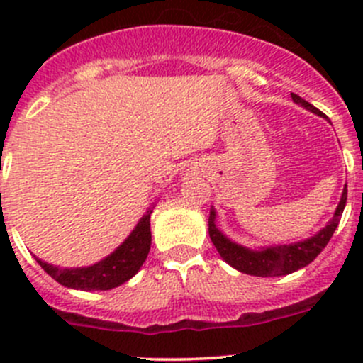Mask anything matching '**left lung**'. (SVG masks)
Listing matches in <instances>:
<instances>
[{"instance_id": "1", "label": "left lung", "mask_w": 363, "mask_h": 363, "mask_svg": "<svg viewBox=\"0 0 363 363\" xmlns=\"http://www.w3.org/2000/svg\"><path fill=\"white\" fill-rule=\"evenodd\" d=\"M295 104L300 107L307 108L309 112L316 113V116H323L321 111L309 104V101L302 100L298 94L291 93ZM347 200V186H344L342 195H340V202L334 212V218L327 223V226L314 233L313 237L300 242L294 244H281V246H267V247H246L240 244L233 242L232 239L225 235L221 230L216 225V208H211V216H208V235H211L212 244L218 250L219 256L228 263L230 267L237 269L242 274H250V276L258 277H277L286 276V274L295 272V270L303 269L309 265L325 246L328 240L334 235L335 228H337L340 216H342L344 207H346Z\"/></svg>"}]
</instances>
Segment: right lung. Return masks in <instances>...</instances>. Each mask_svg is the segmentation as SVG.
<instances>
[{"label":"right lung","mask_w":363,"mask_h":363,"mask_svg":"<svg viewBox=\"0 0 363 363\" xmlns=\"http://www.w3.org/2000/svg\"><path fill=\"white\" fill-rule=\"evenodd\" d=\"M152 207L147 208L133 232L126 237L123 244L112 251L107 258L93 263L89 267H75V269H63L52 265L43 259L36 258L38 265L63 286L72 290L93 291V290H112L130 281L140 270L151 250V214Z\"/></svg>","instance_id":"1"}]
</instances>
